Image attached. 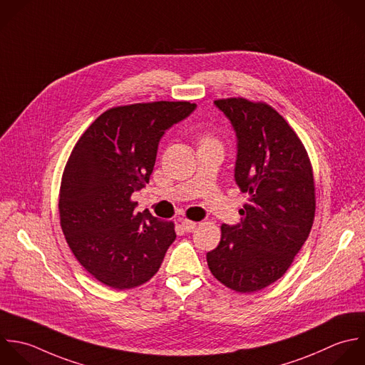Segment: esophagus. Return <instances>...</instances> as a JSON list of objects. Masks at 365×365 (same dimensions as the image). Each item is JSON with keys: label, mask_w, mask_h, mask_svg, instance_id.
<instances>
[{"label": "esophagus", "mask_w": 365, "mask_h": 365, "mask_svg": "<svg viewBox=\"0 0 365 365\" xmlns=\"http://www.w3.org/2000/svg\"><path fill=\"white\" fill-rule=\"evenodd\" d=\"M196 226H197V223L196 222H192V220H182V227H183V230L185 232H193L195 229H196Z\"/></svg>", "instance_id": "obj_1"}]
</instances>
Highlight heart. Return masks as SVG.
<instances>
[{
    "label": "heart",
    "mask_w": 365,
    "mask_h": 365,
    "mask_svg": "<svg viewBox=\"0 0 365 365\" xmlns=\"http://www.w3.org/2000/svg\"><path fill=\"white\" fill-rule=\"evenodd\" d=\"M205 140H209V139H205Z\"/></svg>",
    "instance_id": "b5f03b06"
}]
</instances>
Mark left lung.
Returning a JSON list of instances; mask_svg holds the SVG:
<instances>
[{"mask_svg":"<svg viewBox=\"0 0 365 365\" xmlns=\"http://www.w3.org/2000/svg\"><path fill=\"white\" fill-rule=\"evenodd\" d=\"M237 138L235 180L249 195L240 223L222 225L217 247L206 255L212 274L239 293L279 280L307 240L316 213L309 155L286 119L270 105L245 98L217 99Z\"/></svg>","mask_w":365,"mask_h":365,"instance_id":"left-lung-1","label":"left lung"}]
</instances>
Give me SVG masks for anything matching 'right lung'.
<instances>
[{"instance_id": "add662e5", "label": "right lung", "mask_w": 365, "mask_h": 365, "mask_svg": "<svg viewBox=\"0 0 365 365\" xmlns=\"http://www.w3.org/2000/svg\"><path fill=\"white\" fill-rule=\"evenodd\" d=\"M195 109L186 101L110 108L72 149L59 190L61 227L81 266L105 286L146 283L175 242L173 222L135 213L130 196L149 182L165 130Z\"/></svg>"}]
</instances>
